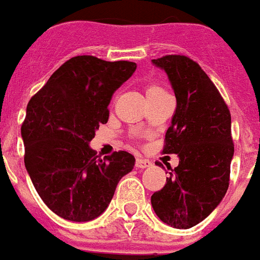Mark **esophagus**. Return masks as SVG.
Masks as SVG:
<instances>
[{
	"instance_id": "obj_1",
	"label": "esophagus",
	"mask_w": 260,
	"mask_h": 260,
	"mask_svg": "<svg viewBox=\"0 0 260 260\" xmlns=\"http://www.w3.org/2000/svg\"><path fill=\"white\" fill-rule=\"evenodd\" d=\"M150 165H151V162H150L149 159L142 158V157H138V158H136V167H138V168H147Z\"/></svg>"
}]
</instances>
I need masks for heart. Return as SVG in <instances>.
<instances>
[{
  "label": "heart",
  "mask_w": 260,
  "mask_h": 260,
  "mask_svg": "<svg viewBox=\"0 0 260 260\" xmlns=\"http://www.w3.org/2000/svg\"><path fill=\"white\" fill-rule=\"evenodd\" d=\"M164 91L162 88L157 84H150V85L146 86V95H150V93H155V92Z\"/></svg>",
  "instance_id": "heart-1"
}]
</instances>
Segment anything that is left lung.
<instances>
[{"label": "left lung", "instance_id": "obj_1", "mask_svg": "<svg viewBox=\"0 0 260 260\" xmlns=\"http://www.w3.org/2000/svg\"><path fill=\"white\" fill-rule=\"evenodd\" d=\"M153 64L165 70L176 96L162 153L178 154L179 165L151 196V205L168 226L190 229L203 222L228 191L234 154L232 117L199 63L167 55L153 59Z\"/></svg>", "mask_w": 260, "mask_h": 260}]
</instances>
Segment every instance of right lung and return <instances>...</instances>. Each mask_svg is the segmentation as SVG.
Returning <instances> with one entry per match:
<instances>
[{"mask_svg":"<svg viewBox=\"0 0 260 260\" xmlns=\"http://www.w3.org/2000/svg\"><path fill=\"white\" fill-rule=\"evenodd\" d=\"M136 63L71 57L32 96L22 124L24 165L38 196L52 212L88 222L109 207L135 157L114 151L99 158L89 142L109 120L111 96Z\"/></svg>","mask_w":260,"mask_h":260,"instance_id":"right-lung-1","label":"right lung"}]
</instances>
